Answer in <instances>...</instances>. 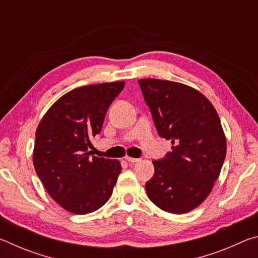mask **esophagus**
<instances>
[{
  "mask_svg": "<svg viewBox=\"0 0 258 258\" xmlns=\"http://www.w3.org/2000/svg\"><path fill=\"white\" fill-rule=\"evenodd\" d=\"M125 160L128 161V163H138V161L140 160L139 158H133V157H125Z\"/></svg>",
  "mask_w": 258,
  "mask_h": 258,
  "instance_id": "obj_1",
  "label": "esophagus"
}]
</instances>
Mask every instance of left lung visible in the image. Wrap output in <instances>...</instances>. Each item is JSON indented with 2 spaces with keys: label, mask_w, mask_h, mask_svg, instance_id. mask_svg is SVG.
<instances>
[{
  "label": "left lung",
  "mask_w": 258,
  "mask_h": 258,
  "mask_svg": "<svg viewBox=\"0 0 258 258\" xmlns=\"http://www.w3.org/2000/svg\"><path fill=\"white\" fill-rule=\"evenodd\" d=\"M139 84L157 132L173 145L165 159L152 161L148 198L167 213L194 211L212 192L225 159L226 138L218 113L189 85L156 78L139 80Z\"/></svg>",
  "instance_id": "8db88e82"
}]
</instances>
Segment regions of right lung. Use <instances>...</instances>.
<instances>
[{"mask_svg": "<svg viewBox=\"0 0 258 258\" xmlns=\"http://www.w3.org/2000/svg\"><path fill=\"white\" fill-rule=\"evenodd\" d=\"M124 85L120 81L69 91L52 104L37 126L35 171L51 198L69 213H92L111 197L120 161L91 157L89 149Z\"/></svg>", "mask_w": 258, "mask_h": 258, "instance_id": "obj_1", "label": "right lung"}]
</instances>
